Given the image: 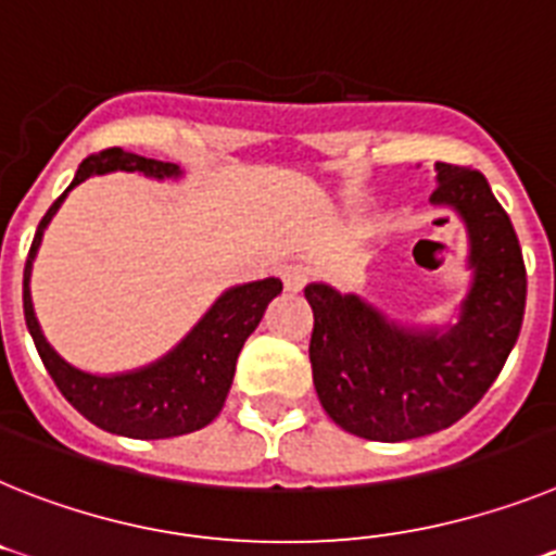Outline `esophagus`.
<instances>
[{"mask_svg": "<svg viewBox=\"0 0 556 556\" xmlns=\"http://www.w3.org/2000/svg\"><path fill=\"white\" fill-rule=\"evenodd\" d=\"M281 278H283V287H287L289 292H301V289L306 287V281H309V273H306L303 267H283Z\"/></svg>", "mask_w": 556, "mask_h": 556, "instance_id": "obj_1", "label": "esophagus"}]
</instances>
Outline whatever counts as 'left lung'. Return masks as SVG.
<instances>
[{
  "mask_svg": "<svg viewBox=\"0 0 556 556\" xmlns=\"http://www.w3.org/2000/svg\"><path fill=\"white\" fill-rule=\"evenodd\" d=\"M435 205L462 213L476 283L450 331L386 324L357 295L309 283V359L317 400L334 425L371 441L430 435L467 416L517 343L526 312V264L509 216L481 170L439 163Z\"/></svg>",
  "mask_w": 556,
  "mask_h": 556,
  "instance_id": "8db88e82",
  "label": "left lung"
}]
</instances>
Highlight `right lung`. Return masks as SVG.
I'll return each instance as SVG.
<instances>
[{
    "instance_id": "right-lung-1",
    "label": "right lung",
    "mask_w": 556,
    "mask_h": 556,
    "mask_svg": "<svg viewBox=\"0 0 556 556\" xmlns=\"http://www.w3.org/2000/svg\"><path fill=\"white\" fill-rule=\"evenodd\" d=\"M106 170H140L146 177L156 179L179 174L174 163L149 160V156L123 149H103L80 163L73 185L52 202L45 219L39 222L36 239L27 253L25 292H22L27 329H30L33 343L39 349V357L50 371L52 382L64 393V400L80 416H87L92 425L106 433L129 435V439H170V435L193 433L219 416L227 391H230L232 374H236L241 345L261 324L269 301L281 295L283 283L278 278H264V281L244 283V287L225 292L168 357L142 368V371L121 374V377H94V374H84L64 363L50 349L39 329V320L33 315L30 267L41 244V232L50 225L66 193L92 174H106Z\"/></svg>"
}]
</instances>
